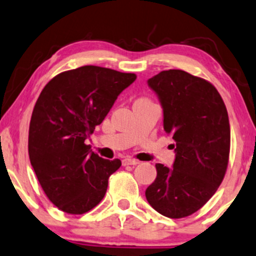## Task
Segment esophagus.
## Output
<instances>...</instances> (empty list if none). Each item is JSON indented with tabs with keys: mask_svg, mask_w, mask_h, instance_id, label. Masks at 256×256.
<instances>
[{
	"mask_svg": "<svg viewBox=\"0 0 256 256\" xmlns=\"http://www.w3.org/2000/svg\"><path fill=\"white\" fill-rule=\"evenodd\" d=\"M122 164L123 166H129V165H138V164H140V162L136 159H132V158H124V159L122 160Z\"/></svg>",
	"mask_w": 256,
	"mask_h": 256,
	"instance_id": "34e87169",
	"label": "esophagus"
}]
</instances>
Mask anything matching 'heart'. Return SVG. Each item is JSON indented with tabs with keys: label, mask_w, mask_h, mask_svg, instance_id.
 I'll list each match as a JSON object with an SVG mask.
<instances>
[{
	"label": "heart",
	"mask_w": 256,
	"mask_h": 256,
	"mask_svg": "<svg viewBox=\"0 0 256 256\" xmlns=\"http://www.w3.org/2000/svg\"><path fill=\"white\" fill-rule=\"evenodd\" d=\"M142 100H144V98H142Z\"/></svg>",
	"instance_id": "b5f03b06"
}]
</instances>
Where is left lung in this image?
Masks as SVG:
<instances>
[{
	"label": "left lung",
	"instance_id": "obj_1",
	"mask_svg": "<svg viewBox=\"0 0 256 256\" xmlns=\"http://www.w3.org/2000/svg\"><path fill=\"white\" fill-rule=\"evenodd\" d=\"M164 109V129L172 135V168L156 164L146 190L148 203L170 218L194 214L215 194L229 162L230 126L226 104L210 82L182 70L148 80Z\"/></svg>",
	"mask_w": 256,
	"mask_h": 256
}]
</instances>
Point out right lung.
<instances>
[{
  "label": "right lung",
  "mask_w": 256,
  "mask_h": 256,
  "mask_svg": "<svg viewBox=\"0 0 256 256\" xmlns=\"http://www.w3.org/2000/svg\"><path fill=\"white\" fill-rule=\"evenodd\" d=\"M135 80V74L86 65L56 74L41 91L32 112L28 154L41 188L59 210L82 215L103 200L121 160L102 159L85 140Z\"/></svg>",
  "instance_id": "add662e5"
}]
</instances>
